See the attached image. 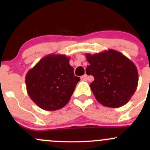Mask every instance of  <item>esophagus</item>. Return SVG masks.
I'll list each match as a JSON object with an SVG mask.
<instances>
[{"instance_id": "34e87169", "label": "esophagus", "mask_w": 150, "mask_h": 150, "mask_svg": "<svg viewBox=\"0 0 150 150\" xmlns=\"http://www.w3.org/2000/svg\"><path fill=\"white\" fill-rule=\"evenodd\" d=\"M81 79L84 80V81H86V80L88 79V75H86V74H85L84 75H83V76L81 77Z\"/></svg>"}]
</instances>
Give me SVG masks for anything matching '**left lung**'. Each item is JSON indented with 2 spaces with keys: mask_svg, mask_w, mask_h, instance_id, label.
Here are the masks:
<instances>
[{
  "mask_svg": "<svg viewBox=\"0 0 150 150\" xmlns=\"http://www.w3.org/2000/svg\"><path fill=\"white\" fill-rule=\"evenodd\" d=\"M86 56L89 63L86 72L94 78L90 87L96 100L114 108L126 104L138 86V70L134 63L112 49Z\"/></svg>",
  "mask_w": 150,
  "mask_h": 150,
  "instance_id": "1",
  "label": "left lung"
}]
</instances>
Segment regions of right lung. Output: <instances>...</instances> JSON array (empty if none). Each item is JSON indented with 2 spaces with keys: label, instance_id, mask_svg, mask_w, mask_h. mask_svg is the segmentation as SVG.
Returning a JSON list of instances; mask_svg holds the SVG:
<instances>
[{
  "label": "right lung",
  "instance_id": "add662e5",
  "mask_svg": "<svg viewBox=\"0 0 150 150\" xmlns=\"http://www.w3.org/2000/svg\"><path fill=\"white\" fill-rule=\"evenodd\" d=\"M69 57L62 54H49L30 69L25 77L27 91L40 108L54 111L69 102L80 81L74 75Z\"/></svg>",
  "mask_w": 150,
  "mask_h": 150
}]
</instances>
